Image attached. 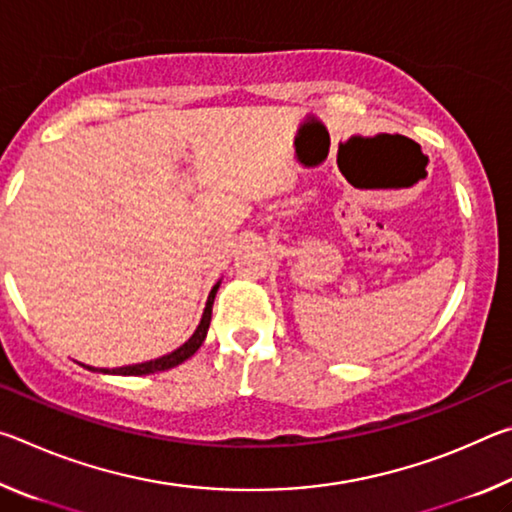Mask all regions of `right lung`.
<instances>
[{
    "instance_id": "right-lung-1",
    "label": "right lung",
    "mask_w": 512,
    "mask_h": 512,
    "mask_svg": "<svg viewBox=\"0 0 512 512\" xmlns=\"http://www.w3.org/2000/svg\"><path fill=\"white\" fill-rule=\"evenodd\" d=\"M216 291H219V284H214L212 291H210V298H207V305H205V311H203V318L201 323H198L196 332L192 334V339H189L187 343L180 345L178 350H173L171 354H164V357L160 359H153V361H144V363H135V366H124V368H112V370H106L101 368L99 372H110V375H151V372H160V370H169L173 366H178V363L187 361L192 354L201 348L205 336H207V327H210V320H212V305H214V296ZM94 370V368H90Z\"/></svg>"
}]
</instances>
